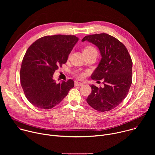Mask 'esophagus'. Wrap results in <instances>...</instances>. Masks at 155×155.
Masks as SVG:
<instances>
[{"mask_svg": "<svg viewBox=\"0 0 155 155\" xmlns=\"http://www.w3.org/2000/svg\"><path fill=\"white\" fill-rule=\"evenodd\" d=\"M75 86H83V83H81V82L76 81V82H75Z\"/></svg>", "mask_w": 155, "mask_h": 155, "instance_id": "obj_1", "label": "esophagus"}]
</instances>
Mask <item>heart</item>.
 Segmentation results:
<instances>
[{"label":"heart","instance_id":"b5f03b06","mask_svg":"<svg viewBox=\"0 0 155 155\" xmlns=\"http://www.w3.org/2000/svg\"><path fill=\"white\" fill-rule=\"evenodd\" d=\"M93 50H96L94 47H93V46H91V45H87V46H86V47L84 48L83 51H93ZM78 76L79 78H83V77H84V74L81 73V74H78Z\"/></svg>","mask_w":155,"mask_h":155}]
</instances>
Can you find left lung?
<instances>
[{"mask_svg":"<svg viewBox=\"0 0 155 155\" xmlns=\"http://www.w3.org/2000/svg\"><path fill=\"white\" fill-rule=\"evenodd\" d=\"M95 45L101 59L91 78L104 80L103 87L91 84L87 104L99 112H107L120 105L127 96L132 83V62L128 51L118 39L102 33L85 36L81 40Z\"/></svg>","mask_w":155,"mask_h":155,"instance_id":"8db88e82","label":"left lung"}]
</instances>
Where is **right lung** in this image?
<instances>
[{
  "label": "right lung",
  "mask_w": 155,
  "mask_h": 155,
  "mask_svg": "<svg viewBox=\"0 0 155 155\" xmlns=\"http://www.w3.org/2000/svg\"><path fill=\"white\" fill-rule=\"evenodd\" d=\"M78 40L75 35L43 37L28 48L20 70L21 84L28 100L35 107L50 109L59 104L74 86L70 79L56 83L53 74Z\"/></svg>",
  "instance_id": "add662e5"
}]
</instances>
